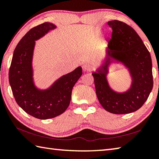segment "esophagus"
Returning <instances> with one entry per match:
<instances>
[{
	"label": "esophagus",
	"instance_id": "34e87169",
	"mask_svg": "<svg viewBox=\"0 0 159 159\" xmlns=\"http://www.w3.org/2000/svg\"><path fill=\"white\" fill-rule=\"evenodd\" d=\"M83 69L85 71H90L92 70V66L90 65L89 64H85L83 65Z\"/></svg>",
	"mask_w": 159,
	"mask_h": 159
}]
</instances>
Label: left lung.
<instances>
[{"label":"left lung","mask_w":159,"mask_h":159,"mask_svg":"<svg viewBox=\"0 0 159 159\" xmlns=\"http://www.w3.org/2000/svg\"><path fill=\"white\" fill-rule=\"evenodd\" d=\"M111 39L101 66L93 72L96 95L102 107L115 114H129L138 110L149 98L153 88L152 62L147 48L134 29L123 21H108ZM112 63H121L132 79L131 87L118 93L110 87L107 74Z\"/></svg>","instance_id":"8db88e82"}]
</instances>
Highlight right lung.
<instances>
[{"label": "right lung", "mask_w": 159, "mask_h": 159, "mask_svg": "<svg viewBox=\"0 0 159 159\" xmlns=\"http://www.w3.org/2000/svg\"><path fill=\"white\" fill-rule=\"evenodd\" d=\"M56 27L52 23L45 22L29 30L15 48L9 71V82L16 102L26 113L43 120L66 111L73 87L83 73L81 66H79L59 78L47 89L35 85L32 66L35 41Z\"/></svg>", "instance_id": "1"}]
</instances>
